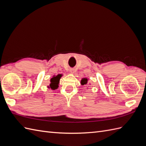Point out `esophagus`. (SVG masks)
Masks as SVG:
<instances>
[{
    "instance_id": "esophagus-1",
    "label": "esophagus",
    "mask_w": 146,
    "mask_h": 146,
    "mask_svg": "<svg viewBox=\"0 0 146 146\" xmlns=\"http://www.w3.org/2000/svg\"><path fill=\"white\" fill-rule=\"evenodd\" d=\"M70 73H74V70L72 69H70Z\"/></svg>"
}]
</instances>
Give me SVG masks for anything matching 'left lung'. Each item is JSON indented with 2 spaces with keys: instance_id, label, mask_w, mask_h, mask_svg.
I'll return each instance as SVG.
<instances>
[{
  "instance_id": "obj_1",
  "label": "left lung",
  "mask_w": 146,
  "mask_h": 146,
  "mask_svg": "<svg viewBox=\"0 0 146 146\" xmlns=\"http://www.w3.org/2000/svg\"><path fill=\"white\" fill-rule=\"evenodd\" d=\"M88 78H83L82 79V80H81V85H87L88 84Z\"/></svg>"
}]
</instances>
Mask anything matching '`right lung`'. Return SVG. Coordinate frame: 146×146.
<instances>
[{
    "mask_svg": "<svg viewBox=\"0 0 146 146\" xmlns=\"http://www.w3.org/2000/svg\"><path fill=\"white\" fill-rule=\"evenodd\" d=\"M61 77H62V74H58L56 76H54V77L50 79V83L47 88L52 90H56L58 88L60 80Z\"/></svg>",
    "mask_w": 146,
    "mask_h": 146,
    "instance_id": "1",
    "label": "right lung"
}]
</instances>
